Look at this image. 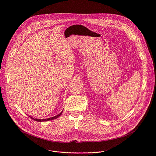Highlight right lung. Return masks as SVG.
<instances>
[{"label": "right lung", "instance_id": "obj_1", "mask_svg": "<svg viewBox=\"0 0 156 156\" xmlns=\"http://www.w3.org/2000/svg\"><path fill=\"white\" fill-rule=\"evenodd\" d=\"M63 111L60 113L59 115H58L57 116H53V117H51V118H47V119H36V118H32V117H30L32 119H34V120H35V121H38V122H42V121H50V120H52V119H56V118H58L60 116H61V115L62 114V112H63Z\"/></svg>", "mask_w": 156, "mask_h": 156}]
</instances>
